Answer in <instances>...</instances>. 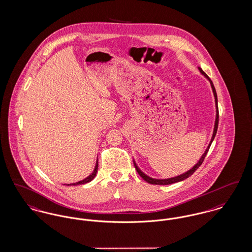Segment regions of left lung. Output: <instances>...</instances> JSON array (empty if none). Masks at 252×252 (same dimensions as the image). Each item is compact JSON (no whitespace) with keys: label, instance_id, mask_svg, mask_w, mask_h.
<instances>
[{"label":"left lung","instance_id":"8db88e82","mask_svg":"<svg viewBox=\"0 0 252 252\" xmlns=\"http://www.w3.org/2000/svg\"><path fill=\"white\" fill-rule=\"evenodd\" d=\"M199 71H200V73L207 79V80L210 81V83H211V86H212V92H213V95H214V100H215V108H216V116H215V122H214V128H213V132H212V139H211V141H210V143H209V146L207 147V149H206V151L204 152V154L202 155V157L200 158V159L198 160V162L191 168V169H189V171H187V172H184V173H181V174H179V175H177V176H174V177H171V178H166V179H158V178H153V177H151V176H149V175H147L146 173L142 172L140 169H139V167L137 166V164H136V162L134 161V159H133V164H134V167H135V169H136V172L139 173V175L145 180L146 182H148V183H150V184H153V185H170V184H173V183H177V182H180V181H183V180H185L187 179L188 177H189L193 172H195L197 169H198L199 167L201 166V164L203 163V161H204V159L206 158V156H207V154H208V152H209V149H210V147L212 145V141H213V139H214V137H215V134H216V132H217V128H218V121H219V112H218V100H217V94H216V91H215V88H214V85H213V83H212V80L208 77V75L200 68L198 67Z\"/></svg>","mask_w":252,"mask_h":252}]
</instances>
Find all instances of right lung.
<instances>
[{"label":"right lung","instance_id":"add662e5","mask_svg":"<svg viewBox=\"0 0 252 252\" xmlns=\"http://www.w3.org/2000/svg\"><path fill=\"white\" fill-rule=\"evenodd\" d=\"M97 168H98V162H97V159H96V162H95V166H94V169L93 172L91 174H89L86 178L80 180L79 182H76V183H72V184H67V186H78L82 185V184H86V183H89L93 180L94 178L95 177L96 175V172H97ZM65 185V184H64Z\"/></svg>","mask_w":252,"mask_h":252}]
</instances>
